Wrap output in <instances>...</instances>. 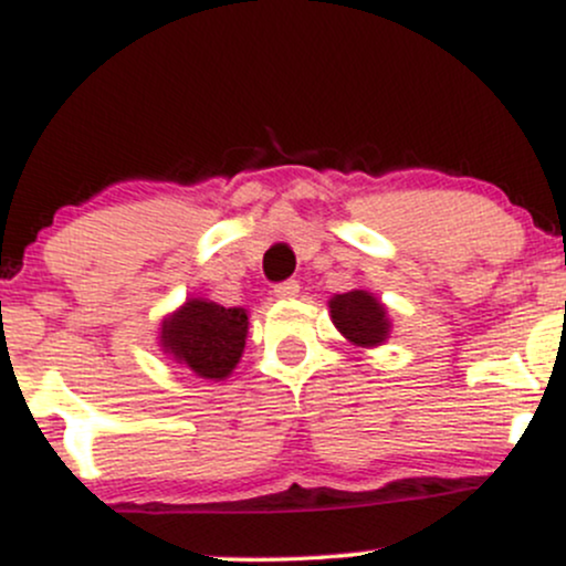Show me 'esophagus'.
Here are the masks:
<instances>
[{
  "mask_svg": "<svg viewBox=\"0 0 566 566\" xmlns=\"http://www.w3.org/2000/svg\"><path fill=\"white\" fill-rule=\"evenodd\" d=\"M297 292H301V284L295 282V279H287V282H279L274 287V295L276 297H295Z\"/></svg>",
  "mask_w": 566,
  "mask_h": 566,
  "instance_id": "34e87169",
  "label": "esophagus"
}]
</instances>
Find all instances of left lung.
I'll list each match as a JSON object with an SVG mask.
<instances>
[{
	"label": "left lung",
	"instance_id": "left-lung-1",
	"mask_svg": "<svg viewBox=\"0 0 566 566\" xmlns=\"http://www.w3.org/2000/svg\"><path fill=\"white\" fill-rule=\"evenodd\" d=\"M335 327L356 346H380L388 335L386 308L365 290L343 292L329 301Z\"/></svg>",
	"mask_w": 566,
	"mask_h": 566
}]
</instances>
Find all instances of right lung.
I'll use <instances>...</instances> for the list:
<instances>
[{"label":"right lung","instance_id":"1","mask_svg":"<svg viewBox=\"0 0 566 566\" xmlns=\"http://www.w3.org/2000/svg\"><path fill=\"white\" fill-rule=\"evenodd\" d=\"M247 311L193 297L161 324V346L199 378L223 380L244 350Z\"/></svg>","mask_w":566,"mask_h":566}]
</instances>
